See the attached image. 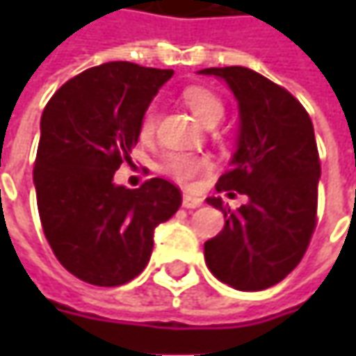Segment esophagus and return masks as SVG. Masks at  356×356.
<instances>
[{"label": "esophagus", "mask_w": 356, "mask_h": 356, "mask_svg": "<svg viewBox=\"0 0 356 356\" xmlns=\"http://www.w3.org/2000/svg\"><path fill=\"white\" fill-rule=\"evenodd\" d=\"M182 206L184 208H200L202 206V198H198V196H192V194H184V200H182Z\"/></svg>", "instance_id": "34e87169"}]
</instances>
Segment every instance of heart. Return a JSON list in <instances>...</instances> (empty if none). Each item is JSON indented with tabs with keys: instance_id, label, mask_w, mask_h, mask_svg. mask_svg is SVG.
<instances>
[{
	"instance_id": "1",
	"label": "heart",
	"mask_w": 356,
	"mask_h": 356,
	"mask_svg": "<svg viewBox=\"0 0 356 356\" xmlns=\"http://www.w3.org/2000/svg\"><path fill=\"white\" fill-rule=\"evenodd\" d=\"M184 101L188 108L194 113V117L200 122L208 124L212 120H220L224 117V104L220 101L218 95H213L212 90L204 89V87H190L184 90ZM156 124V113L154 108H146L143 118H140V136L148 138L154 132ZM162 172L166 176H170L172 180L188 184L190 180H194L198 174L210 170V160L206 156L198 154H186V152H174L162 160Z\"/></svg>"
}]
</instances>
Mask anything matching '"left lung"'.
Instances as JSON below:
<instances>
[{
	"label": "left lung",
	"mask_w": 356,
	"mask_h": 356,
	"mask_svg": "<svg viewBox=\"0 0 356 356\" xmlns=\"http://www.w3.org/2000/svg\"><path fill=\"white\" fill-rule=\"evenodd\" d=\"M198 73L224 81L238 101L236 150L216 190L248 196L236 210H224L222 198H206L226 224L204 243V257L229 287L267 289L299 266L315 229L321 164L313 122L291 92L248 67Z\"/></svg>",
	"instance_id": "1"
}]
</instances>
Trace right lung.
I'll return each mask as SVG.
<instances>
[{
    "label": "right lung",
    "mask_w": 356,
    "mask_h": 356,
    "mask_svg": "<svg viewBox=\"0 0 356 356\" xmlns=\"http://www.w3.org/2000/svg\"><path fill=\"white\" fill-rule=\"evenodd\" d=\"M172 69L113 61L83 71L57 90L41 115L33 182L41 226L61 266L79 280L115 287L143 271L154 229L182 194L164 178L138 190L115 172L140 136V118Z\"/></svg>",
    "instance_id": "obj_1"
}]
</instances>
